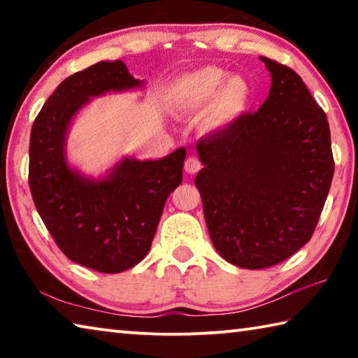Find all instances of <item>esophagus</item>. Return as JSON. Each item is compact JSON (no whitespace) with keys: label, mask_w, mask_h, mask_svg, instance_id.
<instances>
[{"label":"esophagus","mask_w":358,"mask_h":358,"mask_svg":"<svg viewBox=\"0 0 358 358\" xmlns=\"http://www.w3.org/2000/svg\"><path fill=\"white\" fill-rule=\"evenodd\" d=\"M201 169H202V164H201V161L197 159V157L189 156V157H187V159L185 161V171H186L187 173L194 175V173H197L199 171H201Z\"/></svg>","instance_id":"1"}]
</instances>
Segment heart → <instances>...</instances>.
<instances>
[{"label":"heart","instance_id":"heart-1","mask_svg":"<svg viewBox=\"0 0 358 358\" xmlns=\"http://www.w3.org/2000/svg\"><path fill=\"white\" fill-rule=\"evenodd\" d=\"M171 102L178 112L197 113L207 108L208 131H227L250 112L251 85L220 66H205L178 77L171 88Z\"/></svg>","mask_w":358,"mask_h":358}]
</instances>
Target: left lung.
<instances>
[{"instance_id": "left-lung-1", "label": "left lung", "mask_w": 358, "mask_h": 358, "mask_svg": "<svg viewBox=\"0 0 358 358\" xmlns=\"http://www.w3.org/2000/svg\"><path fill=\"white\" fill-rule=\"evenodd\" d=\"M260 62L271 87L259 110L197 142L211 241L248 270L280 264L310 241L335 171L325 112L296 72Z\"/></svg>"}]
</instances>
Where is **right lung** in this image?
<instances>
[{
    "label": "right lung",
    "mask_w": 358,
    "mask_h": 358,
    "mask_svg": "<svg viewBox=\"0 0 358 358\" xmlns=\"http://www.w3.org/2000/svg\"><path fill=\"white\" fill-rule=\"evenodd\" d=\"M143 87L120 59L99 62L64 78L33 123L28 180L38 213L72 262L101 273H120L147 256L167 197L183 180L186 150L161 159L123 156L94 178L69 164L66 141L92 99Z\"/></svg>",
    "instance_id": "obj_1"
}]
</instances>
